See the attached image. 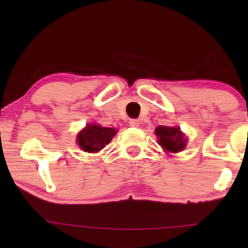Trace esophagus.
Segmentation results:
<instances>
[{"instance_id":"esophagus-1","label":"esophagus","mask_w":248,"mask_h":248,"mask_svg":"<svg viewBox=\"0 0 248 248\" xmlns=\"http://www.w3.org/2000/svg\"><path fill=\"white\" fill-rule=\"evenodd\" d=\"M130 125L132 127H139V126H140V121L130 120Z\"/></svg>"}]
</instances>
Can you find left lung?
Returning a JSON list of instances; mask_svg holds the SVG:
<instances>
[{
	"label": "left lung",
	"mask_w": 248,
	"mask_h": 248,
	"mask_svg": "<svg viewBox=\"0 0 248 248\" xmlns=\"http://www.w3.org/2000/svg\"><path fill=\"white\" fill-rule=\"evenodd\" d=\"M157 135L158 143L167 152H179L184 150L187 143V139L182 133L181 128L177 126H164L160 125L155 130Z\"/></svg>",
	"instance_id": "obj_1"
}]
</instances>
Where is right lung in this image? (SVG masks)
<instances>
[{
	"label": "right lung",
	"mask_w": 248,
	"mask_h": 248,
	"mask_svg": "<svg viewBox=\"0 0 248 248\" xmlns=\"http://www.w3.org/2000/svg\"><path fill=\"white\" fill-rule=\"evenodd\" d=\"M116 133V128L103 127L98 124L90 123L87 124L86 127L79 132L77 142L80 149H82L83 151L94 154L109 143Z\"/></svg>",
	"instance_id": "add662e5"
}]
</instances>
